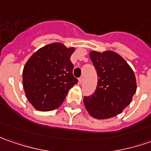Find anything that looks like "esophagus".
<instances>
[{
  "mask_svg": "<svg viewBox=\"0 0 151 151\" xmlns=\"http://www.w3.org/2000/svg\"><path fill=\"white\" fill-rule=\"evenodd\" d=\"M78 81H79V83H80V84H81V83H82V81H83V78H82V77H80V78L78 79Z\"/></svg>",
  "mask_w": 151,
  "mask_h": 151,
  "instance_id": "1",
  "label": "esophagus"
}]
</instances>
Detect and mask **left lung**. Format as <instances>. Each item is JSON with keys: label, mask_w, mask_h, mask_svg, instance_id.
Returning <instances> with one entry per match:
<instances>
[{"label": "left lung", "mask_w": 151, "mask_h": 151, "mask_svg": "<svg viewBox=\"0 0 151 151\" xmlns=\"http://www.w3.org/2000/svg\"><path fill=\"white\" fill-rule=\"evenodd\" d=\"M90 58L97 73L95 92L84 97L86 109L97 119H110L121 113L136 92L134 73L117 53L91 51Z\"/></svg>", "instance_id": "8db88e82"}]
</instances>
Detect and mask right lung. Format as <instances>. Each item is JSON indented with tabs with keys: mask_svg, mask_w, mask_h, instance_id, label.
<instances>
[{
	"mask_svg": "<svg viewBox=\"0 0 151 151\" xmlns=\"http://www.w3.org/2000/svg\"><path fill=\"white\" fill-rule=\"evenodd\" d=\"M75 48L60 43L45 45L27 61L22 84L27 98L38 111H52L65 101L69 90L78 82L73 76L70 56Z\"/></svg>",
	"mask_w": 151,
	"mask_h": 151,
	"instance_id": "add662e5",
	"label": "right lung"
}]
</instances>
